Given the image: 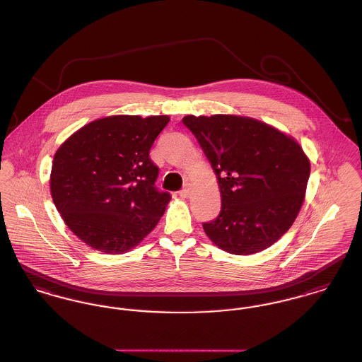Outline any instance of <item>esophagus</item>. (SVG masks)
<instances>
[{"mask_svg": "<svg viewBox=\"0 0 362 362\" xmlns=\"http://www.w3.org/2000/svg\"><path fill=\"white\" fill-rule=\"evenodd\" d=\"M178 194L182 197V199H188L189 197V194H191V191H189V188H184L182 191H180Z\"/></svg>", "mask_w": 362, "mask_h": 362, "instance_id": "esophagus-1", "label": "esophagus"}]
</instances>
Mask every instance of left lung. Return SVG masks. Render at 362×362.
Wrapping results in <instances>:
<instances>
[{
	"mask_svg": "<svg viewBox=\"0 0 362 362\" xmlns=\"http://www.w3.org/2000/svg\"><path fill=\"white\" fill-rule=\"evenodd\" d=\"M217 177L221 213L203 223L218 248L250 255L279 240L306 196L310 160L299 143L265 122L243 115H187Z\"/></svg>",
	"mask_w": 362,
	"mask_h": 362,
	"instance_id": "obj_1",
	"label": "left lung"
}]
</instances>
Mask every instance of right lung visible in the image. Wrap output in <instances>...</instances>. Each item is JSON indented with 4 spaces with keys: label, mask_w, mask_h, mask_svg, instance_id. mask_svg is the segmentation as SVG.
I'll list each match as a JSON object with an SVG mask.
<instances>
[{
    "label": "right lung",
    "mask_w": 362,
    "mask_h": 362,
    "mask_svg": "<svg viewBox=\"0 0 362 362\" xmlns=\"http://www.w3.org/2000/svg\"><path fill=\"white\" fill-rule=\"evenodd\" d=\"M169 115H112L86 123L53 156L50 194L74 235L104 254L139 245L165 214L149 151Z\"/></svg>",
    "instance_id": "right-lung-1"
}]
</instances>
